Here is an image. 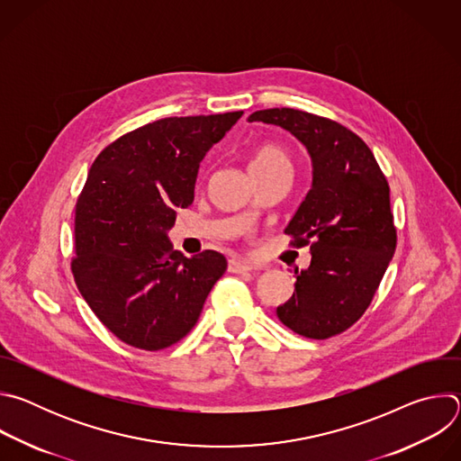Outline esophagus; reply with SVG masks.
I'll return each instance as SVG.
<instances>
[{
	"label": "esophagus",
	"instance_id": "esophagus-1",
	"mask_svg": "<svg viewBox=\"0 0 461 461\" xmlns=\"http://www.w3.org/2000/svg\"><path fill=\"white\" fill-rule=\"evenodd\" d=\"M251 270H253V265H249V262H246V260L231 258L228 262V272H231V274H246V272H251Z\"/></svg>",
	"mask_w": 461,
	"mask_h": 461
}]
</instances>
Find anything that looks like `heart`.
I'll return each mask as SVG.
<instances>
[{
  "label": "heart",
  "instance_id": "heart-1",
  "mask_svg": "<svg viewBox=\"0 0 461 461\" xmlns=\"http://www.w3.org/2000/svg\"><path fill=\"white\" fill-rule=\"evenodd\" d=\"M281 164L290 166V158H288L286 151L279 146L268 144V146H262L255 151V155L249 162V167H251V171H262V169H270V167L281 166Z\"/></svg>",
  "mask_w": 461,
  "mask_h": 461
}]
</instances>
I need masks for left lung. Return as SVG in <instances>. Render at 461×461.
<instances>
[{"label": "left lung", "instance_id": "left-lung-1", "mask_svg": "<svg viewBox=\"0 0 461 461\" xmlns=\"http://www.w3.org/2000/svg\"><path fill=\"white\" fill-rule=\"evenodd\" d=\"M248 122L286 129L312 160V187L285 230L310 244L312 260L277 317L310 339L341 334L368 308L396 249L388 182L368 146L338 122L290 107L255 111Z\"/></svg>", "mask_w": 461, "mask_h": 461}]
</instances>
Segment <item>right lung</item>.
I'll return each instance as SVG.
<instances>
[{
	"label": "right lung",
	"instance_id": "obj_1",
	"mask_svg": "<svg viewBox=\"0 0 461 461\" xmlns=\"http://www.w3.org/2000/svg\"><path fill=\"white\" fill-rule=\"evenodd\" d=\"M242 111L164 118L120 137L93 162L75 212L73 274L96 317L123 343L162 350L199 319L226 257H184L169 230L194 199L206 153Z\"/></svg>",
	"mask_w": 461,
	"mask_h": 461
}]
</instances>
